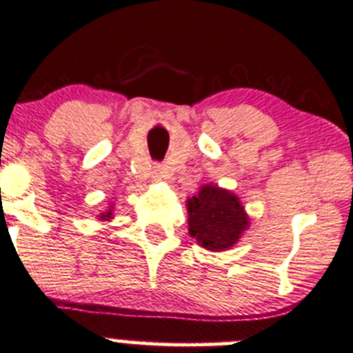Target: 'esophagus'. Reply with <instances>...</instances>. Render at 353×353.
I'll return each mask as SVG.
<instances>
[{
  "instance_id": "1",
  "label": "esophagus",
  "mask_w": 353,
  "mask_h": 353,
  "mask_svg": "<svg viewBox=\"0 0 353 353\" xmlns=\"http://www.w3.org/2000/svg\"><path fill=\"white\" fill-rule=\"evenodd\" d=\"M152 176H154V180H161V178H163V168H161V166H154V170H152Z\"/></svg>"
}]
</instances>
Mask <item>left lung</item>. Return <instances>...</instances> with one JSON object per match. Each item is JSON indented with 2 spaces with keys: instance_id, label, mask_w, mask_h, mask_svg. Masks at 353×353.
<instances>
[{
  "instance_id": "left-lung-1",
  "label": "left lung",
  "mask_w": 353,
  "mask_h": 353,
  "mask_svg": "<svg viewBox=\"0 0 353 353\" xmlns=\"http://www.w3.org/2000/svg\"><path fill=\"white\" fill-rule=\"evenodd\" d=\"M188 233L208 250H226L235 245L250 221L233 192L218 185H202L187 201Z\"/></svg>"
}]
</instances>
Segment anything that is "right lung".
I'll list each match as a JSON object with an SVG mask.
<instances>
[{"mask_svg":"<svg viewBox=\"0 0 353 353\" xmlns=\"http://www.w3.org/2000/svg\"><path fill=\"white\" fill-rule=\"evenodd\" d=\"M111 208H113V205H111ZM108 209V211L106 212H103V214H99V218L101 219H104V221H110V219H111V216H113V209Z\"/></svg>","mask_w":353,"mask_h":353,"instance_id":"right-lung-1","label":"right lung"}]
</instances>
